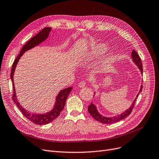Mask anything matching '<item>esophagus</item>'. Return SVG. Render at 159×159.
Wrapping results in <instances>:
<instances>
[{
	"instance_id": "34e87169",
	"label": "esophagus",
	"mask_w": 159,
	"mask_h": 159,
	"mask_svg": "<svg viewBox=\"0 0 159 159\" xmlns=\"http://www.w3.org/2000/svg\"><path fill=\"white\" fill-rule=\"evenodd\" d=\"M85 86H86V82L84 81V80L80 81V83H79V86L80 88H83V87H84Z\"/></svg>"
}]
</instances>
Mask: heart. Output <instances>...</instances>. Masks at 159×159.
Here are the masks:
<instances>
[{"instance_id":"obj_1","label":"heart","mask_w":159,"mask_h":159,"mask_svg":"<svg viewBox=\"0 0 159 159\" xmlns=\"http://www.w3.org/2000/svg\"><path fill=\"white\" fill-rule=\"evenodd\" d=\"M107 51V47L106 45L103 44H99L92 48L89 52L85 54L84 58L87 60H92V59L98 57L99 56L104 54Z\"/></svg>"}]
</instances>
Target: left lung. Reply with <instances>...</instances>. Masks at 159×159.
<instances>
[{"instance_id":"left-lung-1","label":"left lung","mask_w":159,"mask_h":159,"mask_svg":"<svg viewBox=\"0 0 159 159\" xmlns=\"http://www.w3.org/2000/svg\"><path fill=\"white\" fill-rule=\"evenodd\" d=\"M131 56H132L131 57L132 59V61L138 66V69L140 70L141 73H142V75L143 74V67H142V61H141V59H140L139 55L137 54V52L136 51L133 50L132 52ZM142 85H141L140 89H139V91L137 94L136 98L134 99L133 103L130 105V107H129L128 109H126L125 111V112L122 113L121 114H120L119 115L114 116H111V117L103 116L102 114L99 113L96 106L92 102L89 105V107H88V111H89V113L91 115V116L93 117V119H94L96 120H98V121H99V122L103 123V124H112V123L119 122V121H120L122 119H125L126 117H127L131 113L132 111L134 108V106L135 102H136V98H138L139 93L141 92H142ZM95 94H96V93H94V95Z\"/></svg>"}]
</instances>
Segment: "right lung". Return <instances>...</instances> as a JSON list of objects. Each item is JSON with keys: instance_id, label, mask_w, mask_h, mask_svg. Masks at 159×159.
Wrapping results in <instances>:
<instances>
[{"instance_id": "right-lung-1", "label": "right lung", "mask_w": 159, "mask_h": 159, "mask_svg": "<svg viewBox=\"0 0 159 159\" xmlns=\"http://www.w3.org/2000/svg\"><path fill=\"white\" fill-rule=\"evenodd\" d=\"M51 31V27H45L43 29L37 34H36L34 37L31 38L24 46H23L22 49L20 51V54L16 57L12 65V67H11L10 74V79L13 83L14 102L17 105V107L21 111L23 115H24L27 119L31 120V122L34 123V124H37L39 125H44L49 124L50 122L57 118V116L60 115L61 111L64 108L67 98L70 92H71L72 88H67V89H65L58 93V94L56 96V102L54 105V107H53V108L50 111H48V112H46L44 113H33L29 112V111L26 110L25 108H23L20 105L18 100H17L14 83V75L17 65L18 63L19 60H20V58L21 57L23 54H24L25 52L34 48L35 46L39 45L40 44L43 43L44 41H45L48 38L50 35V32Z\"/></svg>"}]
</instances>
